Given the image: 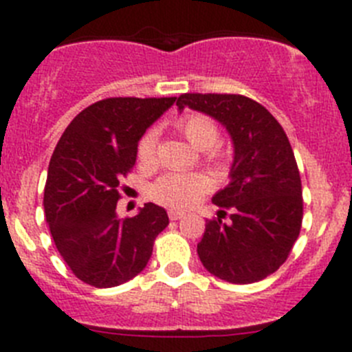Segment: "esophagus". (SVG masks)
Returning a JSON list of instances; mask_svg holds the SVG:
<instances>
[{"instance_id":"34e87169","label":"esophagus","mask_w":352,"mask_h":352,"mask_svg":"<svg viewBox=\"0 0 352 352\" xmlns=\"http://www.w3.org/2000/svg\"><path fill=\"white\" fill-rule=\"evenodd\" d=\"M183 217H185V213H183V211H176V210L169 211V219L170 220H179V219H183Z\"/></svg>"}]
</instances>
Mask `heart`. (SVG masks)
Segmentation results:
<instances>
[{"mask_svg": "<svg viewBox=\"0 0 352 352\" xmlns=\"http://www.w3.org/2000/svg\"><path fill=\"white\" fill-rule=\"evenodd\" d=\"M179 132L185 135L192 146L206 151L208 160L213 164H223L226 153L222 149L213 148L219 141V126L211 118L204 114H186L176 123ZM158 130L151 129L144 133L138 144V158L144 167H153L157 164ZM211 190V182L206 174H178L170 173L162 176L151 186V197L158 204L169 208H190L199 199Z\"/></svg>", "mask_w": 352, "mask_h": 352, "instance_id": "b5f03b06", "label": "heart"}]
</instances>
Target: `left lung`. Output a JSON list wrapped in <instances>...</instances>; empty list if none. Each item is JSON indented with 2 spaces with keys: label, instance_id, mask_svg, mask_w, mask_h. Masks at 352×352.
Here are the masks:
<instances>
[{
  "label": "left lung",
  "instance_id": "8db88e82",
  "mask_svg": "<svg viewBox=\"0 0 352 352\" xmlns=\"http://www.w3.org/2000/svg\"><path fill=\"white\" fill-rule=\"evenodd\" d=\"M176 105L219 120L234 142L231 183L214 194L220 219L206 220L199 259L231 284L263 280L285 263L301 231L303 195L291 142L268 109L245 95L185 93ZM227 210L232 222L223 224Z\"/></svg>",
  "mask_w": 352,
  "mask_h": 352
}]
</instances>
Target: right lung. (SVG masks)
<instances>
[{"label": "right lung", "mask_w": 352, "mask_h": 352, "mask_svg": "<svg viewBox=\"0 0 352 352\" xmlns=\"http://www.w3.org/2000/svg\"><path fill=\"white\" fill-rule=\"evenodd\" d=\"M176 96H116L80 111L49 162L43 210L72 273L93 287H114L146 268L155 238L169 226L166 210L146 203L118 219L121 179L132 173L138 142Z\"/></svg>", "instance_id": "1"}]
</instances>
